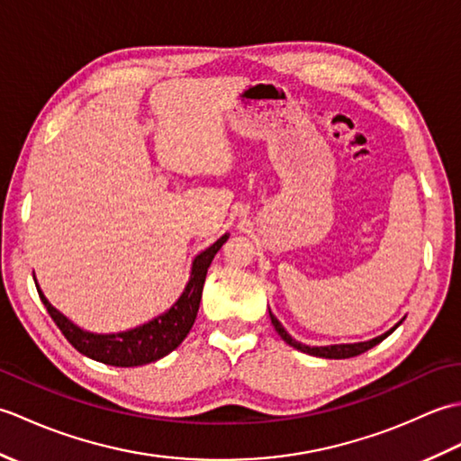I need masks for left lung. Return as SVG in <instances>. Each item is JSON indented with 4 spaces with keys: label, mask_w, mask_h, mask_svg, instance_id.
Here are the masks:
<instances>
[{
    "label": "left lung",
    "mask_w": 461,
    "mask_h": 461,
    "mask_svg": "<svg viewBox=\"0 0 461 461\" xmlns=\"http://www.w3.org/2000/svg\"><path fill=\"white\" fill-rule=\"evenodd\" d=\"M269 317H271V325L276 327V330L279 332V337L285 340L289 347L297 348L301 352H307V355H311V357H321V358H350V357H358V355H362V352H366L368 348L376 347L378 342L384 340L390 335V332H394L398 329L400 322H402V321H400L398 325H394L393 329L386 330L384 335H380L376 339H370V340H365V342H352V345H330V347H309V345H303V342L293 339L289 332L283 329V325L277 321V317L273 315L271 311H269Z\"/></svg>",
    "instance_id": "1"
}]
</instances>
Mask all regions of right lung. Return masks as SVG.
<instances>
[{
  "label": "right lung",
  "mask_w": 461,
  "mask_h": 461,
  "mask_svg": "<svg viewBox=\"0 0 461 461\" xmlns=\"http://www.w3.org/2000/svg\"><path fill=\"white\" fill-rule=\"evenodd\" d=\"M228 238L230 233H225L218 241L212 243L208 249H203L200 256L194 258L188 285H185L180 299L176 301L168 311L162 312L158 317H154L149 322H144L140 327H134L122 332L99 335V332L83 330L47 301L43 291L39 289L37 281L35 287L59 330L63 332L65 339L71 342L81 355L111 366H142L170 355V352L174 348H178L182 345V340L188 337L200 309L205 273H208L213 256L220 251L223 243L228 241Z\"/></svg>",
  "instance_id": "add662e5"
}]
</instances>
